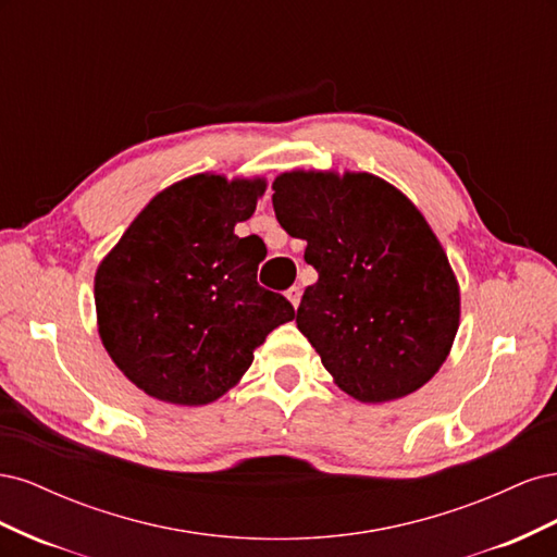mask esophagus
<instances>
[{"label":"esophagus","mask_w":557,"mask_h":557,"mask_svg":"<svg viewBox=\"0 0 557 557\" xmlns=\"http://www.w3.org/2000/svg\"><path fill=\"white\" fill-rule=\"evenodd\" d=\"M285 297H288V299H290V305L297 309V307H299V299H301V290H299V285H293V288L285 290Z\"/></svg>","instance_id":"obj_1"}]
</instances>
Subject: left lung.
I'll return each mask as SVG.
<instances>
[{"instance_id":"obj_1","label":"left lung","mask_w":557,"mask_h":557,"mask_svg":"<svg viewBox=\"0 0 557 557\" xmlns=\"http://www.w3.org/2000/svg\"><path fill=\"white\" fill-rule=\"evenodd\" d=\"M272 190L276 221L318 272L297 327L334 383L364 404L423 387L460 327V285L425 215L367 172L293 170Z\"/></svg>"}]
</instances>
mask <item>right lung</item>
I'll return each instance as SVG.
<instances>
[{
  "label": "right lung",
  "mask_w": 557,
  "mask_h": 557,
  "mask_svg": "<svg viewBox=\"0 0 557 557\" xmlns=\"http://www.w3.org/2000/svg\"><path fill=\"white\" fill-rule=\"evenodd\" d=\"M267 178L195 174L160 190L95 272L97 330L115 367L160 401L201 407L237 385L252 352L295 318L258 283L264 244L239 239Z\"/></svg>",
  "instance_id": "right-lung-1"
}]
</instances>
